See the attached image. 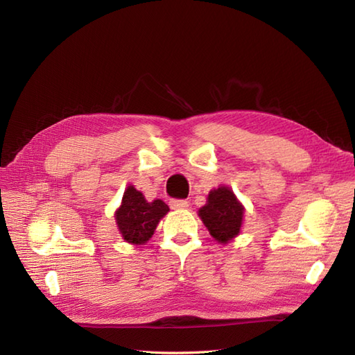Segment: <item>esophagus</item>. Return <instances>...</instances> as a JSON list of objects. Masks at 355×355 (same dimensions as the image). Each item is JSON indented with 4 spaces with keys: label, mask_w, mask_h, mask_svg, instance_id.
<instances>
[{
    "label": "esophagus",
    "mask_w": 355,
    "mask_h": 355,
    "mask_svg": "<svg viewBox=\"0 0 355 355\" xmlns=\"http://www.w3.org/2000/svg\"><path fill=\"white\" fill-rule=\"evenodd\" d=\"M170 207L171 209H188L189 202L187 200H171L170 201Z\"/></svg>",
    "instance_id": "obj_1"
}]
</instances>
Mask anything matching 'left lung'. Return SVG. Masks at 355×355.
<instances>
[{
    "label": "left lung",
    "mask_w": 355,
    "mask_h": 355,
    "mask_svg": "<svg viewBox=\"0 0 355 355\" xmlns=\"http://www.w3.org/2000/svg\"><path fill=\"white\" fill-rule=\"evenodd\" d=\"M243 214L244 207L228 187L210 191L206 206L198 210V216L211 237L222 244H227L240 234Z\"/></svg>",
    "instance_id": "left-lung-1"
}]
</instances>
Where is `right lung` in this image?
<instances>
[{
    "label": "right lung",
    "instance_id": "right-lung-1",
    "mask_svg": "<svg viewBox=\"0 0 355 355\" xmlns=\"http://www.w3.org/2000/svg\"><path fill=\"white\" fill-rule=\"evenodd\" d=\"M168 206L161 200L148 202L141 191L127 187L115 220L121 237L132 244H145L154 235L158 222L166 216Z\"/></svg>",
    "mask_w": 355,
    "mask_h": 355
}]
</instances>
